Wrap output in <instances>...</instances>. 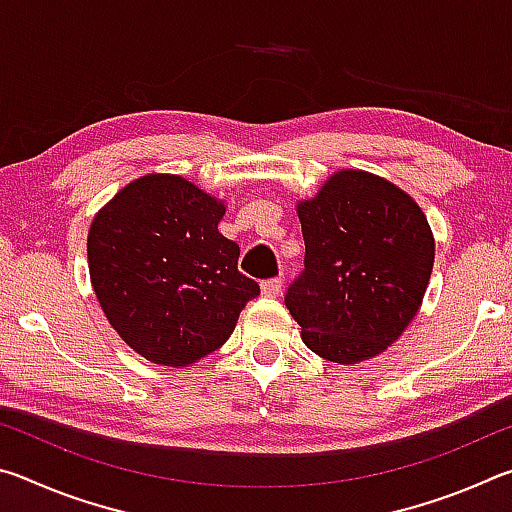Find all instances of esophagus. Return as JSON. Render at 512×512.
<instances>
[{"mask_svg": "<svg viewBox=\"0 0 512 512\" xmlns=\"http://www.w3.org/2000/svg\"><path fill=\"white\" fill-rule=\"evenodd\" d=\"M262 293L266 298H277L282 293V280L280 277H271V280L262 282Z\"/></svg>", "mask_w": 512, "mask_h": 512, "instance_id": "obj_1", "label": "esophagus"}]
</instances>
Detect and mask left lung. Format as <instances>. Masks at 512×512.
<instances>
[{
	"label": "left lung",
	"mask_w": 512,
	"mask_h": 512,
	"mask_svg": "<svg viewBox=\"0 0 512 512\" xmlns=\"http://www.w3.org/2000/svg\"><path fill=\"white\" fill-rule=\"evenodd\" d=\"M305 268L284 305L318 357L357 363L397 341L427 291L433 237L418 203L366 171H339L298 205Z\"/></svg>",
	"instance_id": "8db88e82"
}]
</instances>
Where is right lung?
<instances>
[{
    "label": "right lung",
    "instance_id": "obj_1",
    "mask_svg": "<svg viewBox=\"0 0 512 512\" xmlns=\"http://www.w3.org/2000/svg\"><path fill=\"white\" fill-rule=\"evenodd\" d=\"M225 207L180 176L151 173L94 216L88 264L117 334L144 359L187 366L219 350L259 284L219 232Z\"/></svg>",
    "mask_w": 512,
    "mask_h": 512
}]
</instances>
